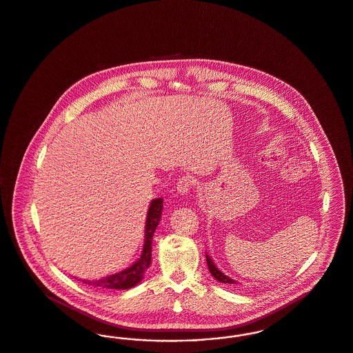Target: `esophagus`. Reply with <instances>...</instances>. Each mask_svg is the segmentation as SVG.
Instances as JSON below:
<instances>
[{"instance_id": "obj_1", "label": "esophagus", "mask_w": 353, "mask_h": 353, "mask_svg": "<svg viewBox=\"0 0 353 353\" xmlns=\"http://www.w3.org/2000/svg\"><path fill=\"white\" fill-rule=\"evenodd\" d=\"M193 185H194V180L192 177H189V176H184L177 183V192L180 194H189V192H190Z\"/></svg>"}]
</instances>
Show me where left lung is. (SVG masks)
Here are the masks:
<instances>
[{
  "label": "left lung",
  "mask_w": 353,
  "mask_h": 353,
  "mask_svg": "<svg viewBox=\"0 0 353 353\" xmlns=\"http://www.w3.org/2000/svg\"><path fill=\"white\" fill-rule=\"evenodd\" d=\"M206 263H208V268H209V271L212 272V275L221 283H228V285H235L236 283L235 281L230 279L229 276H226L223 272H221L219 268H216V265L213 263V261L210 259V256L208 254H206Z\"/></svg>",
  "instance_id": "obj_1"
}]
</instances>
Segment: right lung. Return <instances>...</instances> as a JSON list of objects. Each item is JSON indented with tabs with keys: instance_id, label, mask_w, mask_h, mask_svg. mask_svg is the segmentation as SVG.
Instances as JSON below:
<instances>
[{
	"instance_id": "right-lung-1",
	"label": "right lung",
	"mask_w": 353,
	"mask_h": 353,
	"mask_svg": "<svg viewBox=\"0 0 353 353\" xmlns=\"http://www.w3.org/2000/svg\"><path fill=\"white\" fill-rule=\"evenodd\" d=\"M161 212H163V199L153 200L147 214V221H145L144 248L137 262H134L131 268L121 272L110 275L107 278H101L98 281H84V283L101 290H128L137 285L143 279L145 271L151 265L152 238L161 219Z\"/></svg>"
}]
</instances>
